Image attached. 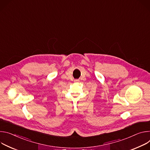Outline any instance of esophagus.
Returning <instances> with one entry per match:
<instances>
[{"mask_svg": "<svg viewBox=\"0 0 150 150\" xmlns=\"http://www.w3.org/2000/svg\"><path fill=\"white\" fill-rule=\"evenodd\" d=\"M74 81H75V82H79L80 80H79V79H76V80H74Z\"/></svg>", "mask_w": 150, "mask_h": 150, "instance_id": "obj_1", "label": "esophagus"}]
</instances>
